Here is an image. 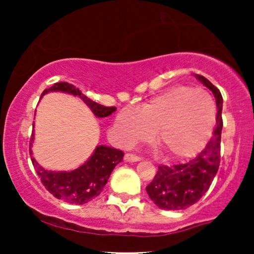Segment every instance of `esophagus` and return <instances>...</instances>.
<instances>
[{
  "mask_svg": "<svg viewBox=\"0 0 254 254\" xmlns=\"http://www.w3.org/2000/svg\"><path fill=\"white\" fill-rule=\"evenodd\" d=\"M124 160L127 161V162H137V161L141 160V157H139V156L136 155H132V153H125Z\"/></svg>",
  "mask_w": 254,
  "mask_h": 254,
  "instance_id": "1",
  "label": "esophagus"
}]
</instances>
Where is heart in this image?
Returning a JSON list of instances; mask_svg holds the SVG:
<instances>
[{
  "instance_id": "heart-1",
  "label": "heart",
  "mask_w": 254,
  "mask_h": 254,
  "mask_svg": "<svg viewBox=\"0 0 254 254\" xmlns=\"http://www.w3.org/2000/svg\"><path fill=\"white\" fill-rule=\"evenodd\" d=\"M216 107L203 89L178 86L142 104L136 113L123 109L115 127L125 145L153 132V142L167 160H186L200 152L211 137Z\"/></svg>"
}]
</instances>
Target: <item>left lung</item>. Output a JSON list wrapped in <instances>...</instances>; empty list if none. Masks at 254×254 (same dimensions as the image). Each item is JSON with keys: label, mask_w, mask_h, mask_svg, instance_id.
I'll list each match as a JSON object with an SVG mask.
<instances>
[{"label": "left lung", "mask_w": 254, "mask_h": 254, "mask_svg": "<svg viewBox=\"0 0 254 254\" xmlns=\"http://www.w3.org/2000/svg\"><path fill=\"white\" fill-rule=\"evenodd\" d=\"M195 77L214 94L217 108L216 127L211 140L195 158L181 165L158 166L157 173L146 187V191L151 200L161 209L183 210L195 204L206 193L219 170L222 96L204 76L195 75Z\"/></svg>", "instance_id": "left-lung-1"}]
</instances>
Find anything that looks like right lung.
Returning a JSON list of instances; mask_svg holds the SVG:
<instances>
[{
    "instance_id": "obj_1",
    "label": "right lung",
    "mask_w": 254,
    "mask_h": 254,
    "mask_svg": "<svg viewBox=\"0 0 254 254\" xmlns=\"http://www.w3.org/2000/svg\"><path fill=\"white\" fill-rule=\"evenodd\" d=\"M58 91L79 97L89 107L93 114L98 118L109 117L117 109L115 107H104L91 101L84 94H82L78 88L67 82L54 83L53 87L47 88L43 92L42 97L49 92ZM33 140H34V132L32 134V139H30V155H32ZM123 157H124L123 151L99 145L97 146L93 155L87 160V162L70 172H55V171L45 170L35 161L34 157H32V162L35 168V172L39 176L43 186L47 188L49 193L66 203L81 205V204H86L92 199L97 198L102 193L104 186L108 182L109 176L115 166L122 162Z\"/></svg>"
}]
</instances>
